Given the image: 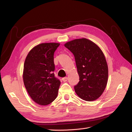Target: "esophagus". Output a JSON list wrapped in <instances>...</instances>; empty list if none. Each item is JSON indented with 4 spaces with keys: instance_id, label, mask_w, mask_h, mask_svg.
<instances>
[{
    "instance_id": "obj_1",
    "label": "esophagus",
    "mask_w": 132,
    "mask_h": 132,
    "mask_svg": "<svg viewBox=\"0 0 132 132\" xmlns=\"http://www.w3.org/2000/svg\"><path fill=\"white\" fill-rule=\"evenodd\" d=\"M62 80L64 81V82H65L68 80V78L67 77H64V78H62Z\"/></svg>"
}]
</instances>
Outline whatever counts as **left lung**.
I'll list each match as a JSON object with an SVG mask.
<instances>
[{
    "label": "left lung",
    "instance_id": "8db88e82",
    "mask_svg": "<svg viewBox=\"0 0 132 132\" xmlns=\"http://www.w3.org/2000/svg\"><path fill=\"white\" fill-rule=\"evenodd\" d=\"M67 48L75 57L79 81L74 86L76 94L87 101L97 99L104 91L108 80V66L102 51L86 38L67 42Z\"/></svg>",
    "mask_w": 132,
    "mask_h": 132
}]
</instances>
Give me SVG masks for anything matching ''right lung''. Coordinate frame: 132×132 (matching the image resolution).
I'll return each instance as SVG.
<instances>
[{"label": "right lung", "mask_w": 132, "mask_h": 132, "mask_svg": "<svg viewBox=\"0 0 132 132\" xmlns=\"http://www.w3.org/2000/svg\"><path fill=\"white\" fill-rule=\"evenodd\" d=\"M59 45L39 44L29 52L26 58L23 83L30 96L38 105H48L57 97L61 81L54 74V53Z\"/></svg>", "instance_id": "1"}]
</instances>
